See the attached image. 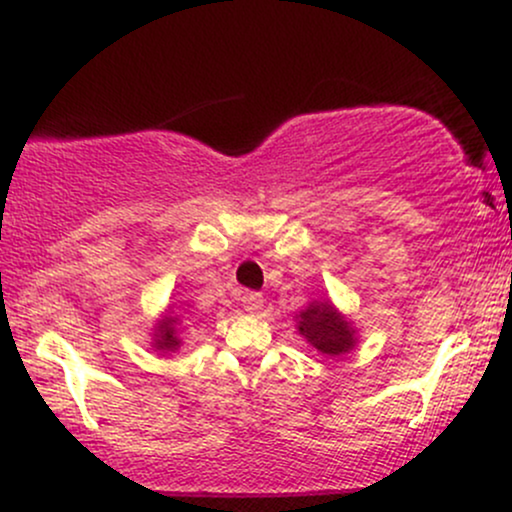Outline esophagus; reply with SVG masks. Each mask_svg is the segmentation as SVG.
Listing matches in <instances>:
<instances>
[{
    "label": "esophagus",
    "mask_w": 512,
    "mask_h": 512,
    "mask_svg": "<svg viewBox=\"0 0 512 512\" xmlns=\"http://www.w3.org/2000/svg\"><path fill=\"white\" fill-rule=\"evenodd\" d=\"M264 305V296L257 291H245L243 293V308L248 310V313H260Z\"/></svg>",
    "instance_id": "1"
}]
</instances>
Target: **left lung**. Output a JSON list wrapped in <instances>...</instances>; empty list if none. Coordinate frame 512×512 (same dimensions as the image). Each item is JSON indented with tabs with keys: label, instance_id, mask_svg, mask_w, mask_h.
Listing matches in <instances>:
<instances>
[{
	"label": "left lung",
	"instance_id": "left-lung-1",
	"mask_svg": "<svg viewBox=\"0 0 512 512\" xmlns=\"http://www.w3.org/2000/svg\"><path fill=\"white\" fill-rule=\"evenodd\" d=\"M298 330L317 351L327 356L346 354L354 349V330L330 303H313L298 315Z\"/></svg>",
	"mask_w": 512,
	"mask_h": 512
}]
</instances>
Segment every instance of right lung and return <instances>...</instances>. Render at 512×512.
Returning a JSON list of instances; mask_svg holds the SVG:
<instances>
[{
    "instance_id": "add662e5",
    "label": "right lung",
    "mask_w": 512,
    "mask_h": 512,
    "mask_svg": "<svg viewBox=\"0 0 512 512\" xmlns=\"http://www.w3.org/2000/svg\"><path fill=\"white\" fill-rule=\"evenodd\" d=\"M175 322H178V317H168L166 322H161V327H158V334H156V349L173 351L175 346L180 344V339L175 337V334H178V330H175Z\"/></svg>"
}]
</instances>
